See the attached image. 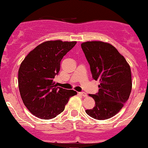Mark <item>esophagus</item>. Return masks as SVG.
<instances>
[{"label":"esophagus","mask_w":148,"mask_h":148,"mask_svg":"<svg viewBox=\"0 0 148 148\" xmlns=\"http://www.w3.org/2000/svg\"><path fill=\"white\" fill-rule=\"evenodd\" d=\"M79 94H80L81 96H84V97H86V96H87V94H86V93H85V92H79Z\"/></svg>","instance_id":"34e87169"}]
</instances>
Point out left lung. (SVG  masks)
<instances>
[{
	"label": "left lung",
	"mask_w": 148,
	"mask_h": 148,
	"mask_svg": "<svg viewBox=\"0 0 148 148\" xmlns=\"http://www.w3.org/2000/svg\"><path fill=\"white\" fill-rule=\"evenodd\" d=\"M90 65L92 77L99 80V92L90 94L95 101L92 109L86 113L93 119L106 120L117 114L130 96L131 71L123 56L113 45L101 41L81 45Z\"/></svg>",
	"instance_id": "1"
}]
</instances>
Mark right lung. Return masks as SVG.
Returning a JSON list of instances; mask_svg holds the SVG:
<instances>
[{
    "label": "right lung",
    "mask_w": 148,
    "mask_h": 148,
    "mask_svg": "<svg viewBox=\"0 0 148 148\" xmlns=\"http://www.w3.org/2000/svg\"><path fill=\"white\" fill-rule=\"evenodd\" d=\"M77 42L47 41L26 56L18 71V86L26 108L41 119L55 118L64 110L74 90L57 86L53 79L60 70V62Z\"/></svg>",
    "instance_id": "obj_1"
}]
</instances>
